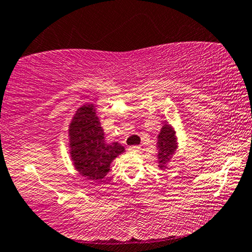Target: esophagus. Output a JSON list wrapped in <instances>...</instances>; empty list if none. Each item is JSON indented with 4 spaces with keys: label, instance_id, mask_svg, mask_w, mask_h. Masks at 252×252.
I'll use <instances>...</instances> for the list:
<instances>
[{
    "label": "esophagus",
    "instance_id": "obj_1",
    "mask_svg": "<svg viewBox=\"0 0 252 252\" xmlns=\"http://www.w3.org/2000/svg\"><path fill=\"white\" fill-rule=\"evenodd\" d=\"M128 150H129V152H139V151H140V146H139V145L129 146Z\"/></svg>",
    "mask_w": 252,
    "mask_h": 252
}]
</instances>
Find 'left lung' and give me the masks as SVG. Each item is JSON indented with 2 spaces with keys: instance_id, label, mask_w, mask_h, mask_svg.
<instances>
[{
  "instance_id": "obj_1",
  "label": "left lung",
  "mask_w": 252,
  "mask_h": 252,
  "mask_svg": "<svg viewBox=\"0 0 252 252\" xmlns=\"http://www.w3.org/2000/svg\"><path fill=\"white\" fill-rule=\"evenodd\" d=\"M176 137L175 131L170 125H164L158 134V162L160 168L165 166V163L170 160L172 154L176 150Z\"/></svg>"
}]
</instances>
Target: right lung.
<instances>
[{
  "label": "right lung",
  "instance_id": "add662e5",
  "mask_svg": "<svg viewBox=\"0 0 252 252\" xmlns=\"http://www.w3.org/2000/svg\"><path fill=\"white\" fill-rule=\"evenodd\" d=\"M73 165L88 180H101L109 171L112 160L125 151L119 143L107 144L93 104L82 106L73 115L69 128Z\"/></svg>",
  "mask_w": 252,
  "mask_h": 252
}]
</instances>
